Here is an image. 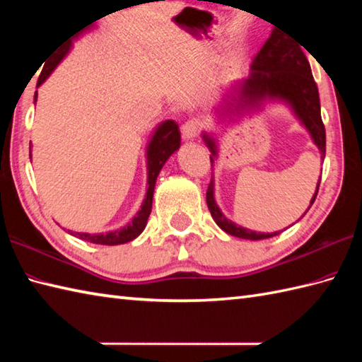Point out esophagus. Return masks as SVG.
Masks as SVG:
<instances>
[{
    "instance_id": "obj_1",
    "label": "esophagus",
    "mask_w": 362,
    "mask_h": 362,
    "mask_svg": "<svg viewBox=\"0 0 362 362\" xmlns=\"http://www.w3.org/2000/svg\"><path fill=\"white\" fill-rule=\"evenodd\" d=\"M202 130V122L199 119H188L185 124L182 126V136L183 140H193Z\"/></svg>"
}]
</instances>
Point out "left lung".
<instances>
[{
	"instance_id": "left-lung-1",
	"label": "left lung",
	"mask_w": 362,
	"mask_h": 362,
	"mask_svg": "<svg viewBox=\"0 0 362 362\" xmlns=\"http://www.w3.org/2000/svg\"><path fill=\"white\" fill-rule=\"evenodd\" d=\"M252 74L247 79L240 83L236 90L238 95H228L226 99V107L230 112L245 109V107L259 105L264 98H280L288 101L294 109L297 117L302 119L305 127L308 129L314 143L319 148L322 158L325 157V126L320 117V103H319V90L314 82L311 66L305 52L298 45L291 42L288 35L280 30L274 29L271 37L267 38L263 48L253 57ZM224 107V109H226ZM224 115V113H222ZM205 143L209 146L213 156L210 157L211 163L216 157V144L213 138L204 135ZM322 179V177H320ZM320 179L317 183V189L314 193L310 206L316 201ZM206 205L216 224L224 230L226 233L243 238V240L258 241L266 238L276 236L280 232L274 233H257L244 227L236 226L235 222L228 221L222 211L218 209L213 197V180L206 189ZM310 210V209H308ZM306 210V211H308Z\"/></svg>"
}]
</instances>
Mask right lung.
<instances>
[{
	"label": "right lung",
	"instance_id": "add662e5",
	"mask_svg": "<svg viewBox=\"0 0 362 362\" xmlns=\"http://www.w3.org/2000/svg\"><path fill=\"white\" fill-rule=\"evenodd\" d=\"M93 23V21H91ZM90 23V25H91ZM83 28H88V25L82 26L81 29L74 30L71 35H68L65 40L60 43L56 49L51 52V56L42 68L40 76H38V82L37 87H40V83L48 78V76L52 73L54 68L59 65L60 60L65 57V54L70 51L71 48V40L74 38V34L76 35L82 33ZM37 98V93H35ZM180 146V130L179 124L175 121L168 119L163 124L158 126V129L153 134L152 140L148 146V193H146V199L141 205V210L136 213V216L132 219V222H129L126 227H122L119 230H115V232L109 233H99V235H90V233H73L71 235L81 238L83 241L93 243V244H104V245H117V244H124L135 240V238L140 235L144 227L146 222H148V218L152 210V196H153V188H156V180L157 175L160 173V169L163 168L165 161L169 158L171 153H174Z\"/></svg>",
	"mask_w": 362,
	"mask_h": 362
}]
</instances>
